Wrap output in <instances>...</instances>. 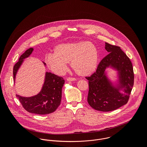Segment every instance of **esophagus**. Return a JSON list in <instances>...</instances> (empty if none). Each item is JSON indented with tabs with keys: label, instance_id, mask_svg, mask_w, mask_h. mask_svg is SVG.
<instances>
[{
	"label": "esophagus",
	"instance_id": "1",
	"mask_svg": "<svg viewBox=\"0 0 147 147\" xmlns=\"http://www.w3.org/2000/svg\"><path fill=\"white\" fill-rule=\"evenodd\" d=\"M76 80V78H68L67 79V80L68 81V82H72V81H75Z\"/></svg>",
	"mask_w": 147,
	"mask_h": 147
}]
</instances>
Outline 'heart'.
<instances>
[{"mask_svg":"<svg viewBox=\"0 0 147 147\" xmlns=\"http://www.w3.org/2000/svg\"><path fill=\"white\" fill-rule=\"evenodd\" d=\"M98 61L97 48L89 41L61 43L45 59L47 65L55 73L61 75L67 68V63L79 76H87L96 70Z\"/></svg>","mask_w":147,"mask_h":147,"instance_id":"1","label":"heart"}]
</instances>
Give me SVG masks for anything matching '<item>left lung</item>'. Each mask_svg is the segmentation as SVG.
Segmentation results:
<instances>
[{"instance_id":"1","label":"left lung","mask_w":147,"mask_h":147,"mask_svg":"<svg viewBox=\"0 0 147 147\" xmlns=\"http://www.w3.org/2000/svg\"><path fill=\"white\" fill-rule=\"evenodd\" d=\"M105 49L109 53L98 64L89 80L88 102L94 109L101 111L115 110L128 101L134 83L132 64L129 58L118 46L105 43ZM110 65L120 72V86L113 87L105 74V69ZM124 89L122 92L120 90Z\"/></svg>"}]
</instances>
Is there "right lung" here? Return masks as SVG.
Returning a JSON list of instances; mask_svg holds the SVG:
<instances>
[{
    "instance_id": "obj_1",
    "label": "right lung",
    "mask_w": 147,
    "mask_h": 147,
    "mask_svg": "<svg viewBox=\"0 0 147 147\" xmlns=\"http://www.w3.org/2000/svg\"><path fill=\"white\" fill-rule=\"evenodd\" d=\"M33 50V48L26 50L20 56L19 61L15 64L13 69L14 80L24 59L28 57ZM64 84V80L62 77L50 72H46L42 90L38 94L30 97H21L19 95H16V97L27 111L41 115L50 114L55 111L61 104L62 89Z\"/></svg>"
}]
</instances>
